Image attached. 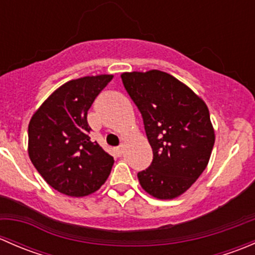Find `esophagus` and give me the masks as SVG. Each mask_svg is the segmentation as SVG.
Listing matches in <instances>:
<instances>
[{"label":"esophagus","mask_w":255,"mask_h":255,"mask_svg":"<svg viewBox=\"0 0 255 255\" xmlns=\"http://www.w3.org/2000/svg\"><path fill=\"white\" fill-rule=\"evenodd\" d=\"M116 151H117V154H118V155H122V154H123V151H125V149H123V145H120V146H117V148H116Z\"/></svg>","instance_id":"34e87169"}]
</instances>
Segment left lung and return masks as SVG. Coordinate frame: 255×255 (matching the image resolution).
<instances>
[{"label":"left lung","instance_id":"obj_1","mask_svg":"<svg viewBox=\"0 0 255 255\" xmlns=\"http://www.w3.org/2000/svg\"><path fill=\"white\" fill-rule=\"evenodd\" d=\"M125 89L142 113L153 161L138 173L153 197L171 200L184 194L206 169L215 130L201 97L160 70L123 73Z\"/></svg>","mask_w":255,"mask_h":255}]
</instances>
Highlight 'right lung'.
Here are the masks:
<instances>
[{
    "label": "right lung",
    "mask_w": 255,
    "mask_h": 255,
    "mask_svg": "<svg viewBox=\"0 0 255 255\" xmlns=\"http://www.w3.org/2000/svg\"><path fill=\"white\" fill-rule=\"evenodd\" d=\"M113 75L84 76L56 89L30 118L28 154L43 179L56 191L82 197L109 177L113 156L91 142L87 111Z\"/></svg>",
    "instance_id": "add662e5"
}]
</instances>
